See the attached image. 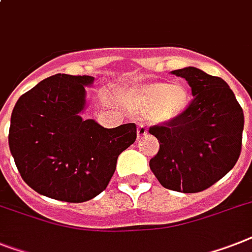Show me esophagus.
<instances>
[{"label": "esophagus", "mask_w": 252, "mask_h": 252, "mask_svg": "<svg viewBox=\"0 0 252 252\" xmlns=\"http://www.w3.org/2000/svg\"><path fill=\"white\" fill-rule=\"evenodd\" d=\"M147 134V128L145 124H142V123H140L138 124V126H137V137L138 138H141V137H144Z\"/></svg>", "instance_id": "esophagus-1"}]
</instances>
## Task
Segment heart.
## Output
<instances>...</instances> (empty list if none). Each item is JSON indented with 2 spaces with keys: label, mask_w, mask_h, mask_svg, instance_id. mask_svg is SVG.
I'll return each instance as SVG.
<instances>
[{
  "label": "heart",
  "mask_w": 252,
  "mask_h": 252,
  "mask_svg": "<svg viewBox=\"0 0 252 252\" xmlns=\"http://www.w3.org/2000/svg\"><path fill=\"white\" fill-rule=\"evenodd\" d=\"M189 88L184 83L141 84L119 97L120 105L136 115L147 114L154 124H167L184 115L190 105Z\"/></svg>",
  "instance_id": "heart-1"
}]
</instances>
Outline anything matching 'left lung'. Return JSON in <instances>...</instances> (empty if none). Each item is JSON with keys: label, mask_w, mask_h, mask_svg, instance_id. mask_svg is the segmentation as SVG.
<instances>
[{"label": "left lung", "mask_w": 252, "mask_h": 252, "mask_svg": "<svg viewBox=\"0 0 252 252\" xmlns=\"http://www.w3.org/2000/svg\"><path fill=\"white\" fill-rule=\"evenodd\" d=\"M172 73L189 83L194 98L181 118L150 126L149 133L159 141L150 168L165 189L198 193L236 165L245 118L236 95L222 79L195 67Z\"/></svg>", "instance_id": "1"}]
</instances>
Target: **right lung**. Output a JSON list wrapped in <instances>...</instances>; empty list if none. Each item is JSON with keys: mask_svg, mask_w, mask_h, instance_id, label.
Listing matches in <instances>:
<instances>
[{"mask_svg": "<svg viewBox=\"0 0 252 252\" xmlns=\"http://www.w3.org/2000/svg\"><path fill=\"white\" fill-rule=\"evenodd\" d=\"M93 81L57 73L15 103L10 151L24 183L41 195L69 203L97 197L115 172L118 157L136 141L134 123L108 129L80 116L85 87Z\"/></svg>", "mask_w": 252, "mask_h": 252, "instance_id": "1", "label": "right lung"}]
</instances>
